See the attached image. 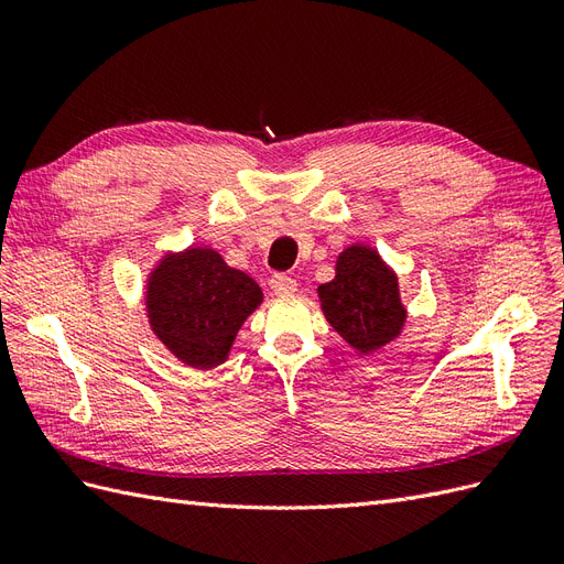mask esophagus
I'll return each mask as SVG.
<instances>
[{
	"instance_id": "1",
	"label": "esophagus",
	"mask_w": 564,
	"mask_h": 564,
	"mask_svg": "<svg viewBox=\"0 0 564 564\" xmlns=\"http://www.w3.org/2000/svg\"><path fill=\"white\" fill-rule=\"evenodd\" d=\"M269 288L273 291V295L288 297V295H293L297 291V283H295V279L285 276V273H276V276H271Z\"/></svg>"
}]
</instances>
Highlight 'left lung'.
<instances>
[{
    "mask_svg": "<svg viewBox=\"0 0 564 564\" xmlns=\"http://www.w3.org/2000/svg\"><path fill=\"white\" fill-rule=\"evenodd\" d=\"M326 322L357 355L395 340L408 322L398 273L369 245L355 242L336 259L334 281L316 288Z\"/></svg>",
    "mask_w": 564,
    "mask_h": 564,
    "instance_id": "1",
    "label": "left lung"
}]
</instances>
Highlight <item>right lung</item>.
<instances>
[{
  "label": "right lung",
  "mask_w": 564,
  "mask_h": 564,
  "mask_svg": "<svg viewBox=\"0 0 564 564\" xmlns=\"http://www.w3.org/2000/svg\"><path fill=\"white\" fill-rule=\"evenodd\" d=\"M262 300L254 279L199 245L166 252L144 285L152 334L178 362L202 371L226 362L240 326Z\"/></svg>",
  "instance_id": "right-lung-1"
}]
</instances>
